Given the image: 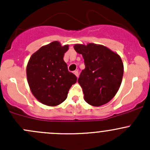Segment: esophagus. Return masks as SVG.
<instances>
[{
	"mask_svg": "<svg viewBox=\"0 0 150 150\" xmlns=\"http://www.w3.org/2000/svg\"><path fill=\"white\" fill-rule=\"evenodd\" d=\"M74 74H75V76H76L77 78H78V77H79V73H78V71H75V72H74Z\"/></svg>",
	"mask_w": 150,
	"mask_h": 150,
	"instance_id": "1",
	"label": "esophagus"
}]
</instances>
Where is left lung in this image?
Here are the masks:
<instances>
[{"instance_id": "1", "label": "left lung", "mask_w": 150, "mask_h": 150, "mask_svg": "<svg viewBox=\"0 0 150 150\" xmlns=\"http://www.w3.org/2000/svg\"><path fill=\"white\" fill-rule=\"evenodd\" d=\"M74 49L82 54L86 68L78 83L88 104L99 107L110 102L118 91L123 75V63L117 53L95 43L75 44Z\"/></svg>"}]
</instances>
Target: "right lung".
Here are the masks:
<instances>
[{
	"mask_svg": "<svg viewBox=\"0 0 150 150\" xmlns=\"http://www.w3.org/2000/svg\"><path fill=\"white\" fill-rule=\"evenodd\" d=\"M69 45L62 46L59 41L42 46L30 57L27 65L28 82L33 96L47 106L62 103L68 91L77 81L69 72L64 61Z\"/></svg>",
	"mask_w": 150,
	"mask_h": 150,
	"instance_id": "add662e5",
	"label": "right lung"
}]
</instances>
